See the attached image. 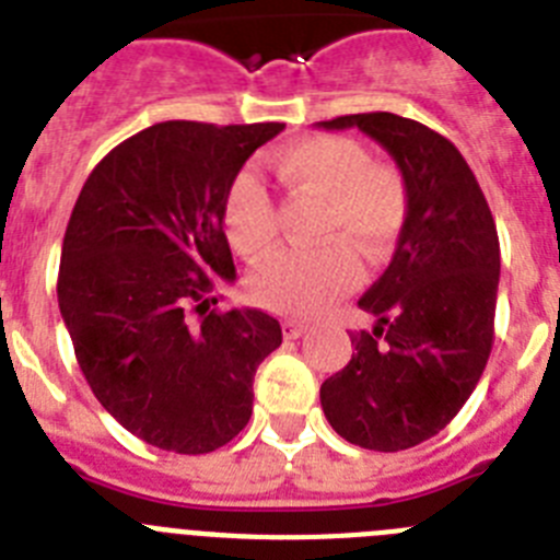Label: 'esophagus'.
Wrapping results in <instances>:
<instances>
[{
  "label": "esophagus",
  "instance_id": "obj_1",
  "mask_svg": "<svg viewBox=\"0 0 560 560\" xmlns=\"http://www.w3.org/2000/svg\"><path fill=\"white\" fill-rule=\"evenodd\" d=\"M305 330H308V325L296 323V319H285V323H283V336H285V339H300V336H303Z\"/></svg>",
  "mask_w": 560,
  "mask_h": 560
}]
</instances>
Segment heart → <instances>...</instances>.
<instances>
[{"label": "heart", "instance_id": "1", "mask_svg": "<svg viewBox=\"0 0 560 560\" xmlns=\"http://www.w3.org/2000/svg\"><path fill=\"white\" fill-rule=\"evenodd\" d=\"M277 185L289 196L323 199L319 241L308 252H277L246 277L252 303L283 316H316L359 283L361 249L370 264L384 260L409 215L404 173L375 162L353 137L319 133L280 148L271 160ZM226 241L237 255L264 257L277 244L280 219L266 185L252 171L237 173L221 207Z\"/></svg>", "mask_w": 560, "mask_h": 560}]
</instances>
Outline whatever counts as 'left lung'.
Listing matches in <instances>:
<instances>
[{"instance_id": "obj_1", "label": "left lung", "mask_w": 560, "mask_h": 560, "mask_svg": "<svg viewBox=\"0 0 560 560\" xmlns=\"http://www.w3.org/2000/svg\"><path fill=\"white\" fill-rule=\"evenodd\" d=\"M389 151L409 190L393 264L359 300L373 330L350 334L355 353L319 389L336 434L373 452L434 438L471 398L493 348L499 235L463 153L443 133L389 112L345 114Z\"/></svg>"}]
</instances>
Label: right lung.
I'll return each instance as SVG.
<instances>
[{"instance_id":"obj_1","label":"right lung","mask_w":560,"mask_h":560,"mask_svg":"<svg viewBox=\"0 0 560 560\" xmlns=\"http://www.w3.org/2000/svg\"><path fill=\"white\" fill-rule=\"evenodd\" d=\"M283 122L167 120L103 156L69 215L58 308L103 409L148 446L207 454L252 418V381L283 330L221 311L235 280L221 207Z\"/></svg>"}]
</instances>
